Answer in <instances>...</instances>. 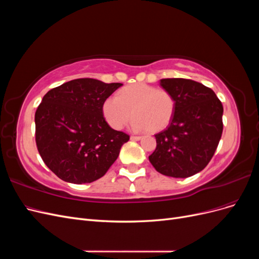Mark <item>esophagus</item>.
<instances>
[{
  "label": "esophagus",
  "mask_w": 259,
  "mask_h": 259,
  "mask_svg": "<svg viewBox=\"0 0 259 259\" xmlns=\"http://www.w3.org/2000/svg\"><path fill=\"white\" fill-rule=\"evenodd\" d=\"M142 137L140 136H131V140H140Z\"/></svg>",
  "instance_id": "obj_1"
}]
</instances>
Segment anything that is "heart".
I'll list each match as a JSON object with an SVG mask.
<instances>
[{
  "instance_id": "b5f03b06",
  "label": "heart",
  "mask_w": 259,
  "mask_h": 259,
  "mask_svg": "<svg viewBox=\"0 0 259 259\" xmlns=\"http://www.w3.org/2000/svg\"><path fill=\"white\" fill-rule=\"evenodd\" d=\"M175 111V98L167 91L136 83L109 96L103 104V114L114 130H121L133 116L135 131L160 132L169 124Z\"/></svg>"
}]
</instances>
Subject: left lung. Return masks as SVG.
Wrapping results in <instances>:
<instances>
[{
    "label": "left lung",
    "instance_id": "1",
    "mask_svg": "<svg viewBox=\"0 0 259 259\" xmlns=\"http://www.w3.org/2000/svg\"><path fill=\"white\" fill-rule=\"evenodd\" d=\"M162 88L175 98V111L166 130L155 134L156 148L149 161L159 173L186 178L204 168L223 134L224 108L210 89L187 79H162Z\"/></svg>",
    "mask_w": 259,
    "mask_h": 259
}]
</instances>
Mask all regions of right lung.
Segmentation results:
<instances>
[{"mask_svg": "<svg viewBox=\"0 0 259 259\" xmlns=\"http://www.w3.org/2000/svg\"><path fill=\"white\" fill-rule=\"evenodd\" d=\"M121 83L76 79L45 94L37 107L35 142L48 167L71 184H89L103 177L130 136L109 126L104 101Z\"/></svg>", "mask_w": 259, "mask_h": 259, "instance_id": "right-lung-1", "label": "right lung"}]
</instances>
